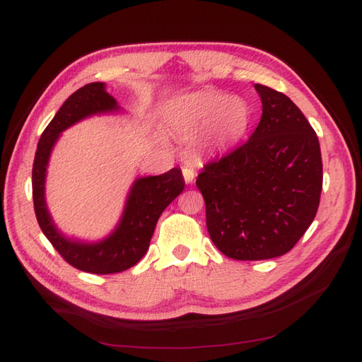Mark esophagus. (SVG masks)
Returning <instances> with one entry per match:
<instances>
[{"label":"esophagus","instance_id":"34e87169","mask_svg":"<svg viewBox=\"0 0 362 362\" xmlns=\"http://www.w3.org/2000/svg\"><path fill=\"white\" fill-rule=\"evenodd\" d=\"M182 174H183V179H185L187 183H193V180L196 179V171L193 166L185 165L182 166Z\"/></svg>","mask_w":362,"mask_h":362}]
</instances>
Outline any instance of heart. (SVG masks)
<instances>
[{
  "mask_svg": "<svg viewBox=\"0 0 362 362\" xmlns=\"http://www.w3.org/2000/svg\"><path fill=\"white\" fill-rule=\"evenodd\" d=\"M168 118L189 132H206L214 148L226 149L247 135L253 112L244 98L206 90L175 99L169 105Z\"/></svg>",
  "mask_w": 362,
  "mask_h": 362,
  "instance_id": "b5f03b06",
  "label": "heart"
}]
</instances>
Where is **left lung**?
<instances>
[{"label":"left lung","mask_w":362,"mask_h":362,"mask_svg":"<svg viewBox=\"0 0 362 362\" xmlns=\"http://www.w3.org/2000/svg\"><path fill=\"white\" fill-rule=\"evenodd\" d=\"M255 90L263 104L255 132L196 180L211 241L241 261L294 247L316 218L324 177L319 138L305 115L280 91L259 83Z\"/></svg>","instance_id":"1"}]
</instances>
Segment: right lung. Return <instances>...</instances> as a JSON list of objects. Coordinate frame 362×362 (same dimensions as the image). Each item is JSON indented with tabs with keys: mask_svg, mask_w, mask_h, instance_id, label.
Segmentation results:
<instances>
[{
	"mask_svg": "<svg viewBox=\"0 0 362 362\" xmlns=\"http://www.w3.org/2000/svg\"><path fill=\"white\" fill-rule=\"evenodd\" d=\"M122 112L104 82H91L76 90L60 107L37 144L33 166V197L42 232L71 266L90 274H117L135 266L149 249L160 214L179 196L185 180L179 168L160 175L138 177L129 189L124 210L110 235L99 241L68 238L54 224L45 199L46 168L60 134L95 115Z\"/></svg>",
	"mask_w": 362,
	"mask_h": 362,
	"instance_id": "add662e5",
	"label": "right lung"
}]
</instances>
